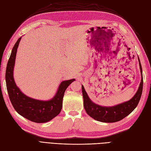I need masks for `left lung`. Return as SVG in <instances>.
<instances>
[{
	"instance_id": "1",
	"label": "left lung",
	"mask_w": 151,
	"mask_h": 151,
	"mask_svg": "<svg viewBox=\"0 0 151 151\" xmlns=\"http://www.w3.org/2000/svg\"><path fill=\"white\" fill-rule=\"evenodd\" d=\"M139 62L142 75L141 82L138 91H137L134 97L129 101L111 107L99 106L91 101L86 92L84 86H82V92H83L84 99V107L86 113L91 117L99 122L113 123L122 120L123 118L129 115L131 112L134 111V109L137 106L140 101L143 89L142 69L139 58Z\"/></svg>"
}]
</instances>
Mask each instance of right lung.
Wrapping results in <instances>:
<instances>
[{
    "label": "right lung",
    "instance_id": "right-lung-1",
    "mask_svg": "<svg viewBox=\"0 0 151 151\" xmlns=\"http://www.w3.org/2000/svg\"><path fill=\"white\" fill-rule=\"evenodd\" d=\"M21 39V37L18 39L14 46L7 65L6 81L9 96L14 108L20 115L35 123L47 122L60 113L65 91L75 79L62 82L55 96L49 101L35 99L22 93L16 86L13 77L17 48Z\"/></svg>",
    "mask_w": 151,
    "mask_h": 151
}]
</instances>
